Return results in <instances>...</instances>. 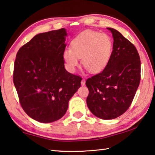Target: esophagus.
<instances>
[{"label":"esophagus","instance_id":"34e87169","mask_svg":"<svg viewBox=\"0 0 155 155\" xmlns=\"http://www.w3.org/2000/svg\"><path fill=\"white\" fill-rule=\"evenodd\" d=\"M81 85H85V80L84 79V78H83L82 81H81Z\"/></svg>","mask_w":155,"mask_h":155}]
</instances>
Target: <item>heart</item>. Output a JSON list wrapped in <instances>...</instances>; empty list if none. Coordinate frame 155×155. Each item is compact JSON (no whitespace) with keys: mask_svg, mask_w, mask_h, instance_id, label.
Instances as JSON below:
<instances>
[{"mask_svg":"<svg viewBox=\"0 0 155 155\" xmlns=\"http://www.w3.org/2000/svg\"><path fill=\"white\" fill-rule=\"evenodd\" d=\"M113 43L106 34L85 31L74 38L70 49L63 52V59L68 70L75 72L81 58L83 67L91 73H99L108 64L112 53Z\"/></svg>","mask_w":155,"mask_h":155,"instance_id":"1","label":"heart"}]
</instances>
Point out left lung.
Segmentation results:
<instances>
[{
	"label": "left lung",
	"instance_id": "8db88e82",
	"mask_svg": "<svg viewBox=\"0 0 155 155\" xmlns=\"http://www.w3.org/2000/svg\"><path fill=\"white\" fill-rule=\"evenodd\" d=\"M111 31L113 50L108 64L101 72L86 81L88 108L100 119H113L128 109L141 78V61L131 42L116 29Z\"/></svg>",
	"mask_w": 155,
	"mask_h": 155
}]
</instances>
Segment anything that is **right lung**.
<instances>
[{
	"label": "right lung",
	"mask_w": 155,
	"mask_h": 155,
	"mask_svg": "<svg viewBox=\"0 0 155 155\" xmlns=\"http://www.w3.org/2000/svg\"><path fill=\"white\" fill-rule=\"evenodd\" d=\"M67 36L65 28L38 34L17 52L14 85L24 111L38 122L62 118L81 87V77L65 68L63 52Z\"/></svg>",
	"instance_id": "add662e5"
}]
</instances>
